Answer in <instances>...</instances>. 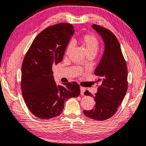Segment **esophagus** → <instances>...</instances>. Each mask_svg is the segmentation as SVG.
<instances>
[{
    "label": "esophagus",
    "instance_id": "esophagus-1",
    "mask_svg": "<svg viewBox=\"0 0 146 146\" xmlns=\"http://www.w3.org/2000/svg\"><path fill=\"white\" fill-rule=\"evenodd\" d=\"M85 91V88L83 87H80V94L82 96L84 95Z\"/></svg>",
    "mask_w": 146,
    "mask_h": 146
}]
</instances>
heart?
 I'll use <instances>...</instances> for the list:
<instances>
[{
  "mask_svg": "<svg viewBox=\"0 0 146 146\" xmlns=\"http://www.w3.org/2000/svg\"><path fill=\"white\" fill-rule=\"evenodd\" d=\"M80 42L85 48L87 55H93L95 56L99 48V42L95 36L91 34H86L82 37ZM72 48L73 44L70 43L66 48V55H69Z\"/></svg>",
  "mask_w": 146,
  "mask_h": 146,
  "instance_id": "b5f03b06",
  "label": "heart"
}]
</instances>
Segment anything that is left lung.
Returning a JSON list of instances; mask_svg holds the SVG:
<instances>
[{"label":"left lung","instance_id":"1","mask_svg":"<svg viewBox=\"0 0 146 146\" xmlns=\"http://www.w3.org/2000/svg\"><path fill=\"white\" fill-rule=\"evenodd\" d=\"M92 27L101 36L104 51L94 74L102 84L93 96L88 90L84 95L92 96L96 101L94 109L84 111V115L95 120H106L116 113L126 95L128 71L121 47L116 36L110 30L98 25Z\"/></svg>","mask_w":146,"mask_h":146}]
</instances>
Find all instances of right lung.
<instances>
[{
  "instance_id": "obj_1",
  "label": "right lung",
  "mask_w": 146,
  "mask_h": 146,
  "mask_svg": "<svg viewBox=\"0 0 146 146\" xmlns=\"http://www.w3.org/2000/svg\"><path fill=\"white\" fill-rule=\"evenodd\" d=\"M74 32L69 23L51 26L36 36L26 54L21 67L22 95L28 109L39 118L61 115L64 102L80 94L75 82L57 85L52 70L62 61Z\"/></svg>"
}]
</instances>
